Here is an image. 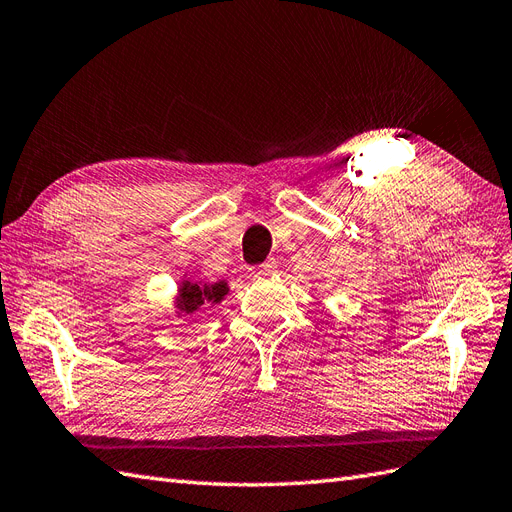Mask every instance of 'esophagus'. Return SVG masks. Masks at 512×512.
Wrapping results in <instances>:
<instances>
[{
  "label": "esophagus",
  "instance_id": "1",
  "mask_svg": "<svg viewBox=\"0 0 512 512\" xmlns=\"http://www.w3.org/2000/svg\"><path fill=\"white\" fill-rule=\"evenodd\" d=\"M273 271H275V260H267V262H262V265L254 271V275H269Z\"/></svg>",
  "mask_w": 512,
  "mask_h": 512
}]
</instances>
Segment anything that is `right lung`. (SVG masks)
<instances>
[{
  "mask_svg": "<svg viewBox=\"0 0 512 512\" xmlns=\"http://www.w3.org/2000/svg\"><path fill=\"white\" fill-rule=\"evenodd\" d=\"M226 295H228L226 282L202 284V282H193V280H183L174 303H176L178 316H191V314H196L200 308H204L206 303L215 306V303L222 301Z\"/></svg>",
  "mask_w": 512,
  "mask_h": 512,
  "instance_id": "add662e5",
  "label": "right lung"
}]
</instances>
